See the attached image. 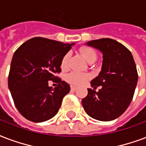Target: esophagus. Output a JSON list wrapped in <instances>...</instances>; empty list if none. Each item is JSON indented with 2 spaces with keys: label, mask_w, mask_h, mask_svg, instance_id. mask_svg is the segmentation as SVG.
I'll list each match as a JSON object with an SVG mask.
<instances>
[{
  "label": "esophagus",
  "mask_w": 146,
  "mask_h": 146,
  "mask_svg": "<svg viewBox=\"0 0 146 146\" xmlns=\"http://www.w3.org/2000/svg\"><path fill=\"white\" fill-rule=\"evenodd\" d=\"M76 89V86H74V85H71V90H75Z\"/></svg>",
  "instance_id": "obj_1"
}]
</instances>
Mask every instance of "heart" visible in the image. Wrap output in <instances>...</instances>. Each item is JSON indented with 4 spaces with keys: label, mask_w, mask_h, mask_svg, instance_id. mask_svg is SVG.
Instances as JSON below:
<instances>
[{
    "label": "heart",
    "mask_w": 146,
    "mask_h": 146,
    "mask_svg": "<svg viewBox=\"0 0 146 146\" xmlns=\"http://www.w3.org/2000/svg\"><path fill=\"white\" fill-rule=\"evenodd\" d=\"M80 52L84 57V59L86 61H90V60L96 59L97 55L92 48H87V47H83L80 48ZM68 59H69V54H65L61 60V63L60 66L62 69H66L68 64ZM90 78V75L87 73H82V72H78V71H72L71 73L67 74L66 75V80L68 83L73 85H81L83 84L87 80Z\"/></svg>",
    "instance_id": "1"
}]
</instances>
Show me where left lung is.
Segmentation results:
<instances>
[{
	"label": "left lung",
	"mask_w": 146,
	"mask_h": 146,
	"mask_svg": "<svg viewBox=\"0 0 146 146\" xmlns=\"http://www.w3.org/2000/svg\"><path fill=\"white\" fill-rule=\"evenodd\" d=\"M86 44L99 50L103 60L100 73L90 82L94 89H101L96 92L88 88L82 104L90 117L111 121L121 116L132 101L138 79L136 64L131 52L114 40L103 38Z\"/></svg>",
	"instance_id": "left-lung-1"
}]
</instances>
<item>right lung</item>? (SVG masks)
I'll list each match as a JSON object with an SVG mask.
<instances>
[{
  "label": "right lung",
  "instance_id": "obj_1",
  "mask_svg": "<svg viewBox=\"0 0 146 146\" xmlns=\"http://www.w3.org/2000/svg\"><path fill=\"white\" fill-rule=\"evenodd\" d=\"M74 44L35 37L14 52L8 84L16 107L26 119L42 122L58 113L71 88L55 74L61 71V60ZM56 78L58 86H48V81Z\"/></svg>",
  "mask_w": 146,
  "mask_h": 146
}]
</instances>
